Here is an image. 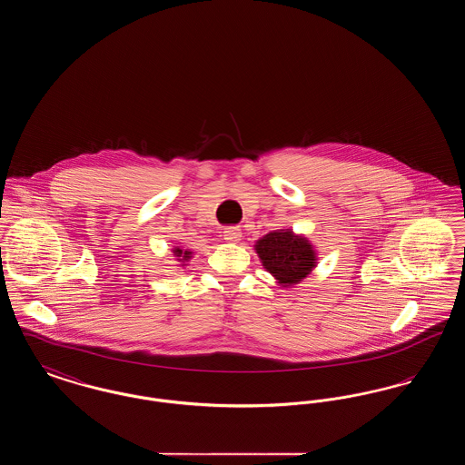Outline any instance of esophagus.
<instances>
[{
	"instance_id": "1",
	"label": "esophagus",
	"mask_w": 465,
	"mask_h": 465,
	"mask_svg": "<svg viewBox=\"0 0 465 465\" xmlns=\"http://www.w3.org/2000/svg\"><path fill=\"white\" fill-rule=\"evenodd\" d=\"M241 237H242V232L239 226H224L223 239L226 242H237V241H241Z\"/></svg>"
}]
</instances>
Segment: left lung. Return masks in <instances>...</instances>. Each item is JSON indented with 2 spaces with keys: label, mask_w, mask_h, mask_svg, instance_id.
I'll use <instances>...</instances> for the list:
<instances>
[{
  "label": "left lung",
  "mask_w": 465,
  "mask_h": 465,
  "mask_svg": "<svg viewBox=\"0 0 465 465\" xmlns=\"http://www.w3.org/2000/svg\"><path fill=\"white\" fill-rule=\"evenodd\" d=\"M266 270L282 284H296L307 277L315 263V254L305 239L291 232H272L256 243Z\"/></svg>",
  "instance_id": "obj_1"
}]
</instances>
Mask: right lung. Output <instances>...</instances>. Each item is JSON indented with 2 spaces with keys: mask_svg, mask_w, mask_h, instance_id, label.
Returning a JSON list of instances; mask_svg holds the SVG:
<instances>
[{
  "mask_svg": "<svg viewBox=\"0 0 465 465\" xmlns=\"http://www.w3.org/2000/svg\"><path fill=\"white\" fill-rule=\"evenodd\" d=\"M176 254H177V256H181V254H184V256H183V260H188V258H190V252H188V251H184V252H183V251H181V249H176Z\"/></svg>",
  "mask_w": 465,
  "mask_h": 465,
  "instance_id": "obj_1",
  "label": "right lung"
}]
</instances>
